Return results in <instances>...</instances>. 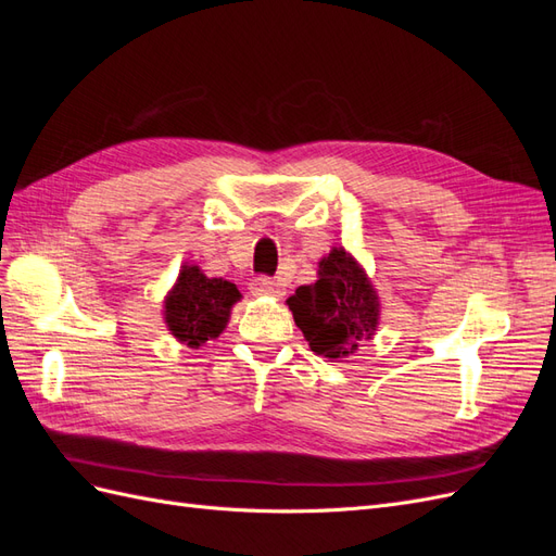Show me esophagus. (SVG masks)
Listing matches in <instances>:
<instances>
[{
    "label": "esophagus",
    "instance_id": "esophagus-1",
    "mask_svg": "<svg viewBox=\"0 0 556 556\" xmlns=\"http://www.w3.org/2000/svg\"><path fill=\"white\" fill-rule=\"evenodd\" d=\"M252 294L255 296H274V299H282V294H285V288L280 282H276V280H271V278H257V280H252Z\"/></svg>",
    "mask_w": 556,
    "mask_h": 556
}]
</instances>
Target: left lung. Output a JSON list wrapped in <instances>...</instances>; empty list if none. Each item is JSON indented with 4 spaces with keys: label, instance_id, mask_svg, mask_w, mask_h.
Masks as SVG:
<instances>
[{
    "label": "left lung",
    "instance_id": "8db88e82",
    "mask_svg": "<svg viewBox=\"0 0 556 556\" xmlns=\"http://www.w3.org/2000/svg\"><path fill=\"white\" fill-rule=\"evenodd\" d=\"M288 306L311 350L329 362L355 355L380 325V296L374 282L343 245H333L317 262V280L296 288Z\"/></svg>",
    "mask_w": 556,
    "mask_h": 556
}]
</instances>
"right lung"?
<instances>
[{
  "mask_svg": "<svg viewBox=\"0 0 556 556\" xmlns=\"http://www.w3.org/2000/svg\"><path fill=\"white\" fill-rule=\"evenodd\" d=\"M241 292L225 278H208L197 264L185 262L174 288L164 296L162 317L174 339L192 350L220 336Z\"/></svg>",
  "mask_w": 556,
  "mask_h": 556,
  "instance_id": "add662e5",
  "label": "right lung"
}]
</instances>
